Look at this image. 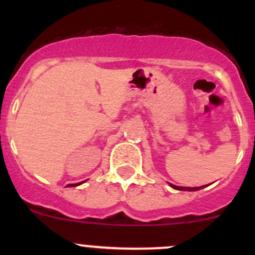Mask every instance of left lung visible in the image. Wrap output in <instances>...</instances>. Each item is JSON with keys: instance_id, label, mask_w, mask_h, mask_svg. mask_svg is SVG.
<instances>
[{"instance_id": "left-lung-1", "label": "left lung", "mask_w": 255, "mask_h": 255, "mask_svg": "<svg viewBox=\"0 0 255 255\" xmlns=\"http://www.w3.org/2000/svg\"><path fill=\"white\" fill-rule=\"evenodd\" d=\"M170 186L173 187V189L181 190V191H196V190L204 189V187H205V186H201V187H181V186H176V185H173V184H170Z\"/></svg>"}]
</instances>
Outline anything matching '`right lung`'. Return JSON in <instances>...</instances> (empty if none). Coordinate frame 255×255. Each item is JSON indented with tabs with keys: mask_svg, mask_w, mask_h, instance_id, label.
<instances>
[{
	"mask_svg": "<svg viewBox=\"0 0 255 255\" xmlns=\"http://www.w3.org/2000/svg\"><path fill=\"white\" fill-rule=\"evenodd\" d=\"M80 184H81V182H80ZM76 185H79V184H70V185H68V186H76Z\"/></svg>",
	"mask_w": 255,
	"mask_h": 255,
	"instance_id": "right-lung-1",
	"label": "right lung"
}]
</instances>
